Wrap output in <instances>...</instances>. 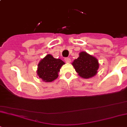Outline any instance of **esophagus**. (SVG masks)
<instances>
[{
	"mask_svg": "<svg viewBox=\"0 0 127 127\" xmlns=\"http://www.w3.org/2000/svg\"><path fill=\"white\" fill-rule=\"evenodd\" d=\"M65 61L66 63H70L71 62V59L68 58V57H66V58H65Z\"/></svg>",
	"mask_w": 127,
	"mask_h": 127,
	"instance_id": "1",
	"label": "esophagus"
}]
</instances>
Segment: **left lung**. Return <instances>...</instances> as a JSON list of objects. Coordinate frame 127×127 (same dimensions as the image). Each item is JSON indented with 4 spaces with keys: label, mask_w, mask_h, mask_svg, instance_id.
Wrapping results in <instances>:
<instances>
[{
    "label": "left lung",
    "mask_w": 127,
    "mask_h": 127,
    "mask_svg": "<svg viewBox=\"0 0 127 127\" xmlns=\"http://www.w3.org/2000/svg\"><path fill=\"white\" fill-rule=\"evenodd\" d=\"M79 55V57L72 63L76 71L79 76L85 79L94 76L99 68L98 60L86 52H81Z\"/></svg>",
    "instance_id": "obj_1"
}]
</instances>
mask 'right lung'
Instances as JSON below:
<instances>
[{
	"mask_svg": "<svg viewBox=\"0 0 127 127\" xmlns=\"http://www.w3.org/2000/svg\"><path fill=\"white\" fill-rule=\"evenodd\" d=\"M65 63L59 59H55L48 54L40 61L38 65L37 74L44 82H52L59 76L60 68Z\"/></svg>",
	"mask_w": 127,
	"mask_h": 127,
	"instance_id": "add662e5",
	"label": "right lung"
}]
</instances>
